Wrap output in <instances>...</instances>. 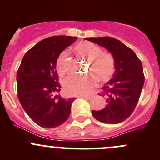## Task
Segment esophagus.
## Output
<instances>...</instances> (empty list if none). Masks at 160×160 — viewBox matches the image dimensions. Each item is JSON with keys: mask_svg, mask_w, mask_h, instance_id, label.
Returning <instances> with one entry per match:
<instances>
[{"mask_svg": "<svg viewBox=\"0 0 160 160\" xmlns=\"http://www.w3.org/2000/svg\"><path fill=\"white\" fill-rule=\"evenodd\" d=\"M79 98H83V99H85V100H90V97H88V96H79Z\"/></svg>", "mask_w": 160, "mask_h": 160, "instance_id": "esophagus-1", "label": "esophagus"}]
</instances>
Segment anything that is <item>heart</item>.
Here are the masks:
<instances>
[{
    "label": "heart",
    "mask_w": 160,
    "mask_h": 160,
    "mask_svg": "<svg viewBox=\"0 0 160 160\" xmlns=\"http://www.w3.org/2000/svg\"><path fill=\"white\" fill-rule=\"evenodd\" d=\"M77 56L88 61V72L84 77L70 76L63 81V89L69 95H88L98 84V79L102 82L110 80L115 71V61L111 53L101 52V48L90 42L79 43L74 48ZM68 54L62 52L56 61V69L59 75L67 71L66 62Z\"/></svg>",
    "instance_id": "obj_1"
}]
</instances>
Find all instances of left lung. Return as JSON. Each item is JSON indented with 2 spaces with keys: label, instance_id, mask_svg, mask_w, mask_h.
I'll list each match as a JSON object with an SVG mask.
<instances>
[{
  "label": "left lung",
  "instance_id": "left-lung-1",
  "mask_svg": "<svg viewBox=\"0 0 160 160\" xmlns=\"http://www.w3.org/2000/svg\"><path fill=\"white\" fill-rule=\"evenodd\" d=\"M85 39L105 48L115 61L113 78L102 87L107 102L105 108L93 110L92 114L103 123H121L132 114L141 95L145 81L141 61L130 48L115 38L101 37Z\"/></svg>",
  "mask_w": 160,
  "mask_h": 160
}]
</instances>
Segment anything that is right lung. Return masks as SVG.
<instances>
[{"instance_id":"obj_1","label":"right lung","mask_w":160,"mask_h":160,"mask_svg":"<svg viewBox=\"0 0 160 160\" xmlns=\"http://www.w3.org/2000/svg\"><path fill=\"white\" fill-rule=\"evenodd\" d=\"M77 37L59 35L45 38L28 50L17 72L18 96L26 114L42 128L62 125L70 114L75 98L64 99L59 94L56 61Z\"/></svg>"}]
</instances>
